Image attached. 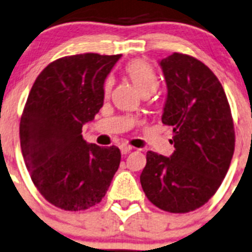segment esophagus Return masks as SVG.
I'll use <instances>...</instances> for the list:
<instances>
[{"instance_id": "1", "label": "esophagus", "mask_w": 252, "mask_h": 252, "mask_svg": "<svg viewBox=\"0 0 252 252\" xmlns=\"http://www.w3.org/2000/svg\"><path fill=\"white\" fill-rule=\"evenodd\" d=\"M119 147H120V151H122L123 155H126L128 152L132 151V146L126 145V143H123V145H120Z\"/></svg>"}]
</instances>
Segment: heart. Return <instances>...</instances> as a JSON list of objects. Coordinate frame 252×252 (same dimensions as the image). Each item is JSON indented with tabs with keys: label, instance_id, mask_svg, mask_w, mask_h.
I'll list each match as a JSON object with an SVG mask.
<instances>
[{
	"label": "heart",
	"instance_id": "b5f03b06",
	"mask_svg": "<svg viewBox=\"0 0 252 252\" xmlns=\"http://www.w3.org/2000/svg\"><path fill=\"white\" fill-rule=\"evenodd\" d=\"M126 73L132 80L133 84L138 88V91L145 97L155 94L158 88V77L155 69L143 60H133L126 66ZM113 87V79L109 78L105 83V91L107 94Z\"/></svg>",
	"mask_w": 252,
	"mask_h": 252
}]
</instances>
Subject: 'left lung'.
Returning a JSON list of instances; mask_svg holds the SVG:
<instances>
[{
  "label": "left lung",
  "instance_id": "1",
  "mask_svg": "<svg viewBox=\"0 0 252 252\" xmlns=\"http://www.w3.org/2000/svg\"><path fill=\"white\" fill-rule=\"evenodd\" d=\"M158 64L168 87L161 122L173 126L175 150L170 158L147 152L139 179L158 209L188 213L206 204L227 174L233 119L220 82L201 61L174 52Z\"/></svg>",
  "mask_w": 252,
  "mask_h": 252
}]
</instances>
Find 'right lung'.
<instances>
[{
    "label": "right lung",
    "mask_w": 252,
    "mask_h": 252,
    "mask_svg": "<svg viewBox=\"0 0 252 252\" xmlns=\"http://www.w3.org/2000/svg\"><path fill=\"white\" fill-rule=\"evenodd\" d=\"M122 55L82 54L44 67L20 120V146L31 178L48 202L67 211L92 208L120 164L116 146L87 143L82 126L103 105L105 79Z\"/></svg>",
    "instance_id": "1"
}]
</instances>
